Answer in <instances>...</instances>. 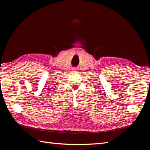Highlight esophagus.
Listing matches in <instances>:
<instances>
[{
	"label": "esophagus",
	"instance_id": "34e87169",
	"mask_svg": "<svg viewBox=\"0 0 150 150\" xmlns=\"http://www.w3.org/2000/svg\"><path fill=\"white\" fill-rule=\"evenodd\" d=\"M73 70H74V71H76V70H77V69H73Z\"/></svg>",
	"mask_w": 150,
	"mask_h": 150
}]
</instances>
